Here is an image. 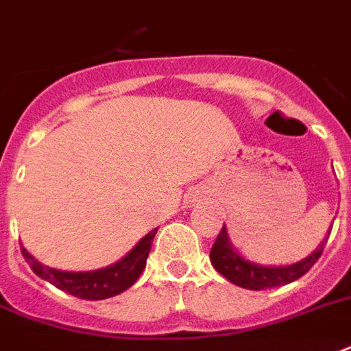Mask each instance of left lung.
<instances>
[{"label": "left lung", "mask_w": 351, "mask_h": 351, "mask_svg": "<svg viewBox=\"0 0 351 351\" xmlns=\"http://www.w3.org/2000/svg\"><path fill=\"white\" fill-rule=\"evenodd\" d=\"M329 233H331V228L328 229V235L324 237V241L316 246L315 252L307 255L305 259L292 263V265L266 266L247 261L244 255L239 254L229 239L228 228L223 226L220 235L216 237L213 250H210V263L216 268V272L222 274L228 281L237 287L247 289V291H263V289H270V287H281L296 281L304 274L309 272L311 266L315 265L318 257L322 255Z\"/></svg>", "instance_id": "1"}]
</instances>
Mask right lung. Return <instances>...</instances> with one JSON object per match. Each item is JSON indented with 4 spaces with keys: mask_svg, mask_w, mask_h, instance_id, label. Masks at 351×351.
<instances>
[{
    "mask_svg": "<svg viewBox=\"0 0 351 351\" xmlns=\"http://www.w3.org/2000/svg\"><path fill=\"white\" fill-rule=\"evenodd\" d=\"M155 233H157V228L152 229L146 237H142L141 241L136 242V246L129 254L123 255L122 259L99 270H90V272H66V270L49 268L42 265L40 261H36L25 247H22V255L38 278L51 283L60 291L75 298H83V300H105V298H112L128 291L138 279L142 270L146 268V259L152 250Z\"/></svg>",
    "mask_w": 351,
    "mask_h": 351,
    "instance_id": "add662e5",
    "label": "right lung"
}]
</instances>
